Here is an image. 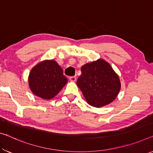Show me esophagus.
<instances>
[{
	"label": "esophagus",
	"mask_w": 153,
	"mask_h": 153,
	"mask_svg": "<svg viewBox=\"0 0 153 153\" xmlns=\"http://www.w3.org/2000/svg\"><path fill=\"white\" fill-rule=\"evenodd\" d=\"M70 81H76V76H70Z\"/></svg>",
	"instance_id": "34e87169"
}]
</instances>
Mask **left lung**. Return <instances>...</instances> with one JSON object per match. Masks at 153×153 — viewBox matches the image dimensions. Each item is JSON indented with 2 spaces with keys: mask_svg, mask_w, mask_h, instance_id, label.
<instances>
[{
  "mask_svg": "<svg viewBox=\"0 0 153 153\" xmlns=\"http://www.w3.org/2000/svg\"><path fill=\"white\" fill-rule=\"evenodd\" d=\"M76 85L89 105L100 107L111 102L120 90L117 74L103 59L88 63L81 68Z\"/></svg>",
  "mask_w": 153,
  "mask_h": 153,
  "instance_id": "obj_1",
  "label": "left lung"
}]
</instances>
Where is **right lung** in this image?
Listing matches in <instances>:
<instances>
[{"label": "right lung", "mask_w": 153, "mask_h": 153, "mask_svg": "<svg viewBox=\"0 0 153 153\" xmlns=\"http://www.w3.org/2000/svg\"><path fill=\"white\" fill-rule=\"evenodd\" d=\"M67 81L62 68L54 60L38 63L31 70L29 76V85L32 92L46 100L57 95Z\"/></svg>", "instance_id": "right-lung-1"}]
</instances>
